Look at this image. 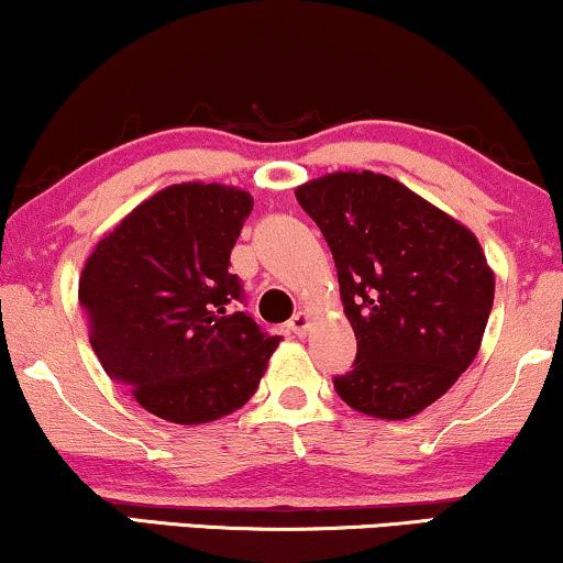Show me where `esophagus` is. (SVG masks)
Listing matches in <instances>:
<instances>
[{
	"label": "esophagus",
	"mask_w": 563,
	"mask_h": 563,
	"mask_svg": "<svg viewBox=\"0 0 563 563\" xmlns=\"http://www.w3.org/2000/svg\"><path fill=\"white\" fill-rule=\"evenodd\" d=\"M309 328H311L309 311H296V314L288 320V330L296 335H307Z\"/></svg>",
	"instance_id": "obj_1"
}]
</instances>
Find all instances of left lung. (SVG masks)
Wrapping results in <instances>:
<instances>
[{
    "label": "left lung",
    "mask_w": 563,
    "mask_h": 563,
    "mask_svg": "<svg viewBox=\"0 0 563 563\" xmlns=\"http://www.w3.org/2000/svg\"><path fill=\"white\" fill-rule=\"evenodd\" d=\"M338 267L356 362L335 377L351 409L409 419L475 362L496 275L470 228L369 170L328 173L296 188Z\"/></svg>",
    "instance_id": "1"
}]
</instances>
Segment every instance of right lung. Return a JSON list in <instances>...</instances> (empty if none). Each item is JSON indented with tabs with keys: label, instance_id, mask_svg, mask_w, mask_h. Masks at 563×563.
I'll return each mask as SVG.
<instances>
[{
	"label": "right lung",
	"instance_id": "add662e5",
	"mask_svg": "<svg viewBox=\"0 0 563 563\" xmlns=\"http://www.w3.org/2000/svg\"><path fill=\"white\" fill-rule=\"evenodd\" d=\"M249 191L175 183L97 243L78 283L91 349L154 417L205 424L254 396L280 335L239 311L230 249L252 214Z\"/></svg>",
	"mask_w": 563,
	"mask_h": 563
}]
</instances>
